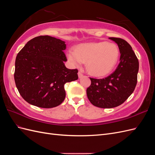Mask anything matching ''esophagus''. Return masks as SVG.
<instances>
[{"label": "esophagus", "mask_w": 155, "mask_h": 155, "mask_svg": "<svg viewBox=\"0 0 155 155\" xmlns=\"http://www.w3.org/2000/svg\"><path fill=\"white\" fill-rule=\"evenodd\" d=\"M83 74L81 73V72H80V71H79L78 72V77H79V78H82L83 77Z\"/></svg>", "instance_id": "1"}]
</instances>
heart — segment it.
<instances>
[{"instance_id": "obj_1", "label": "heart", "mask_w": 155, "mask_h": 155, "mask_svg": "<svg viewBox=\"0 0 155 155\" xmlns=\"http://www.w3.org/2000/svg\"><path fill=\"white\" fill-rule=\"evenodd\" d=\"M119 56L118 46L106 41L79 45L67 53L68 59L73 66L79 67L87 61L88 72L96 77L110 74L118 63Z\"/></svg>"}]
</instances>
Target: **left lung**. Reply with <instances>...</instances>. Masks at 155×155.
Here are the masks:
<instances>
[{"mask_svg": "<svg viewBox=\"0 0 155 155\" xmlns=\"http://www.w3.org/2000/svg\"><path fill=\"white\" fill-rule=\"evenodd\" d=\"M118 45L120 63L115 71L104 79L90 78L87 89L88 99L96 107L110 109L121 105L132 94L137 83L139 62L130 45L126 41L109 37Z\"/></svg>", "mask_w": 155, "mask_h": 155, "instance_id": "left-lung-1", "label": "left lung"}]
</instances>
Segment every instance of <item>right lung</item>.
Listing matches in <instances>:
<instances>
[{"mask_svg":"<svg viewBox=\"0 0 155 155\" xmlns=\"http://www.w3.org/2000/svg\"><path fill=\"white\" fill-rule=\"evenodd\" d=\"M65 42L48 35L31 39L18 53L14 79L21 96L28 104L53 108L64 101V84L78 79L77 69L65 67Z\"/></svg>","mask_w":155,"mask_h":155,"instance_id":"obj_1","label":"right lung"}]
</instances>
